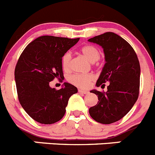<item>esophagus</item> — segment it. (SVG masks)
Segmentation results:
<instances>
[{
	"label": "esophagus",
	"mask_w": 155,
	"mask_h": 155,
	"mask_svg": "<svg viewBox=\"0 0 155 155\" xmlns=\"http://www.w3.org/2000/svg\"><path fill=\"white\" fill-rule=\"evenodd\" d=\"M78 92H79V93H81V94H88V91H87L81 90V89H79Z\"/></svg>",
	"instance_id": "esophagus-1"
}]
</instances>
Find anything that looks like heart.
<instances>
[{"mask_svg": "<svg viewBox=\"0 0 155 155\" xmlns=\"http://www.w3.org/2000/svg\"><path fill=\"white\" fill-rule=\"evenodd\" d=\"M81 52L87 58V60L91 63L97 61L101 58V52L96 47L93 45H85L81 48ZM71 54L67 52L61 58L62 68L65 71L70 69ZM94 79L91 74H74L68 78L70 83L80 88H87Z\"/></svg>", "mask_w": 155, "mask_h": 155, "instance_id": "heart-1", "label": "heart"}]
</instances>
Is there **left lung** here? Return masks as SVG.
Returning a JSON list of instances; mask_svg holds the SVG:
<instances>
[{"mask_svg": "<svg viewBox=\"0 0 155 155\" xmlns=\"http://www.w3.org/2000/svg\"><path fill=\"white\" fill-rule=\"evenodd\" d=\"M88 41L102 47L105 64L96 86L107 91H91L98 97L95 106L89 108L91 117L96 121L109 124L120 120L137 101L140 87V68L134 50L124 38L113 32L90 38Z\"/></svg>", "mask_w": 155, "mask_h": 155, "instance_id": "left-lung-1", "label": "left lung"}]
</instances>
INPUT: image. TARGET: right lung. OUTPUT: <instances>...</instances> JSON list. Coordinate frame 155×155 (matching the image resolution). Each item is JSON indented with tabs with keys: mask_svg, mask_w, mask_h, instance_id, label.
<instances>
[{
	"mask_svg": "<svg viewBox=\"0 0 155 155\" xmlns=\"http://www.w3.org/2000/svg\"><path fill=\"white\" fill-rule=\"evenodd\" d=\"M80 38L39 37L23 51L15 71L18 100L28 115L41 124H51L64 115L68 100L78 88L69 83L56 90L49 83L63 75L61 58Z\"/></svg>",
	"mask_w": 155,
	"mask_h": 155,
	"instance_id": "1",
	"label": "right lung"
}]
</instances>
